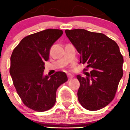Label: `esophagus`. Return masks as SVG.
I'll list each match as a JSON object with an SVG mask.
<instances>
[{
  "label": "esophagus",
  "mask_w": 130,
  "mask_h": 130,
  "mask_svg": "<svg viewBox=\"0 0 130 130\" xmlns=\"http://www.w3.org/2000/svg\"><path fill=\"white\" fill-rule=\"evenodd\" d=\"M68 77L69 80H71L73 78V77H74V76H73V75L71 74V73H68Z\"/></svg>",
  "instance_id": "esophagus-1"
}]
</instances>
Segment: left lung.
I'll list each match as a JSON object with an SVG mask.
<instances>
[{"label": "left lung", "mask_w": 130, "mask_h": 130, "mask_svg": "<svg viewBox=\"0 0 130 130\" xmlns=\"http://www.w3.org/2000/svg\"><path fill=\"white\" fill-rule=\"evenodd\" d=\"M65 33L80 55V63L92 69L86 77L77 75L80 104L91 111L104 108L113 99L123 75L124 60L119 47L103 33L84 29H66Z\"/></svg>", "instance_id": "obj_1"}]
</instances>
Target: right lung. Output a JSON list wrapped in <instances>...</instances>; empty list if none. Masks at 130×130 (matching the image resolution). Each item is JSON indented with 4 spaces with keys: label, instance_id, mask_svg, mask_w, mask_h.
Listing matches in <instances>:
<instances>
[{
    "label": "right lung",
    "instance_id": "1",
    "mask_svg": "<svg viewBox=\"0 0 130 130\" xmlns=\"http://www.w3.org/2000/svg\"><path fill=\"white\" fill-rule=\"evenodd\" d=\"M62 33L60 29H47L28 35L11 56L9 73L17 92L26 106L36 111L51 109L55 104L57 88L68 80L63 71L44 75V62Z\"/></svg>",
    "mask_w": 130,
    "mask_h": 130
}]
</instances>
